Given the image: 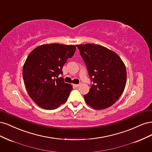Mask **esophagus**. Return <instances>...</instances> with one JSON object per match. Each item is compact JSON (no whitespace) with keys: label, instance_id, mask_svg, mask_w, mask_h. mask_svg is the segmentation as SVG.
Returning a JSON list of instances; mask_svg holds the SVG:
<instances>
[{"label":"esophagus","instance_id":"obj_1","mask_svg":"<svg viewBox=\"0 0 152 152\" xmlns=\"http://www.w3.org/2000/svg\"><path fill=\"white\" fill-rule=\"evenodd\" d=\"M79 86H80V84H73V86L75 87H78Z\"/></svg>","mask_w":152,"mask_h":152}]
</instances>
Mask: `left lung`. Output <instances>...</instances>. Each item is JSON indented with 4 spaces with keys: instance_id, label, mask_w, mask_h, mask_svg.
Wrapping results in <instances>:
<instances>
[{
    "instance_id": "1",
    "label": "left lung",
    "mask_w": 152,
    "mask_h": 152,
    "mask_svg": "<svg viewBox=\"0 0 152 152\" xmlns=\"http://www.w3.org/2000/svg\"><path fill=\"white\" fill-rule=\"evenodd\" d=\"M93 84L84 96L86 103L96 110L107 108L115 103L126 84V66L118 55L102 45H77Z\"/></svg>"
}]
</instances>
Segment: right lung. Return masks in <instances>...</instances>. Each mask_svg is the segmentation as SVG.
Instances as JSON below:
<instances>
[{"mask_svg": "<svg viewBox=\"0 0 152 152\" xmlns=\"http://www.w3.org/2000/svg\"><path fill=\"white\" fill-rule=\"evenodd\" d=\"M75 49L73 45L44 44L34 49L26 58L23 77L30 97L40 107L54 110L67 101L72 86L58 77L63 74V65Z\"/></svg>", "mask_w": 152, "mask_h": 152, "instance_id": "obj_1", "label": "right lung"}]
</instances>
